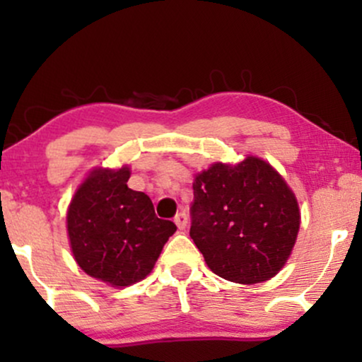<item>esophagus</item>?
<instances>
[{
  "label": "esophagus",
  "instance_id": "34e87169",
  "mask_svg": "<svg viewBox=\"0 0 362 362\" xmlns=\"http://www.w3.org/2000/svg\"><path fill=\"white\" fill-rule=\"evenodd\" d=\"M187 214L185 213H178L177 216H175V219H173V221H175V224H177V228L180 231H184L185 228H187Z\"/></svg>",
  "mask_w": 362,
  "mask_h": 362
}]
</instances>
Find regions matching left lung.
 Instances as JSON below:
<instances>
[{"mask_svg":"<svg viewBox=\"0 0 362 362\" xmlns=\"http://www.w3.org/2000/svg\"><path fill=\"white\" fill-rule=\"evenodd\" d=\"M190 238L223 279H272L293 253L301 213L288 182L269 161L247 155L214 161L194 175Z\"/></svg>","mask_w":362,"mask_h":362,"instance_id":"8db88e82","label":"left lung"}]
</instances>
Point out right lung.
Listing matches in <instances>:
<instances>
[{"label": "right lung", "instance_id": "1", "mask_svg": "<svg viewBox=\"0 0 362 362\" xmlns=\"http://www.w3.org/2000/svg\"><path fill=\"white\" fill-rule=\"evenodd\" d=\"M129 165L91 168L66 211L73 259L85 274L112 288L143 281L177 231L156 218L151 199L127 187Z\"/></svg>", "mask_w": 362, "mask_h": 362}]
</instances>
